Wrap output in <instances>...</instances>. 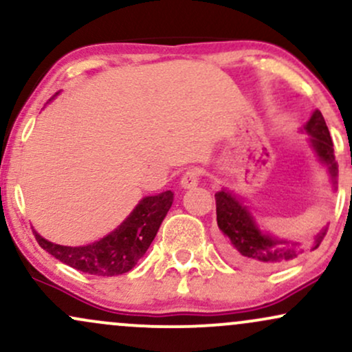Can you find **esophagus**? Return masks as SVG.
Masks as SVG:
<instances>
[{"label":"esophagus","instance_id":"1","mask_svg":"<svg viewBox=\"0 0 352 352\" xmlns=\"http://www.w3.org/2000/svg\"><path fill=\"white\" fill-rule=\"evenodd\" d=\"M200 177H201V170L199 167H190V168H187V170H185L184 175H182L180 185L184 188L195 187V185H199Z\"/></svg>","mask_w":352,"mask_h":352}]
</instances>
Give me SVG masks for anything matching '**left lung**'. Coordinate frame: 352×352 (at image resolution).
Returning a JSON list of instances; mask_svg holds the SVG:
<instances>
[{
    "label": "left lung",
    "instance_id": "obj_1",
    "mask_svg": "<svg viewBox=\"0 0 352 352\" xmlns=\"http://www.w3.org/2000/svg\"><path fill=\"white\" fill-rule=\"evenodd\" d=\"M305 131L311 135V145L322 164L328 167L331 182L336 187L338 162L334 157L333 140H331L328 125L319 111H314L311 119L306 122ZM217 200V223L223 235V243L230 256L246 266L254 268H276L292 263L302 253L301 243L298 241L278 240L258 228L256 221L248 212V208L238 201L228 190L215 193ZM328 227L314 236L311 250H316L326 236Z\"/></svg>",
    "mask_w": 352,
    "mask_h": 352
}]
</instances>
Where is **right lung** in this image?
Returning <instances> with one entry per match:
<instances>
[{"label":"right lung","mask_w":352,"mask_h":352,"mask_svg":"<svg viewBox=\"0 0 352 352\" xmlns=\"http://www.w3.org/2000/svg\"><path fill=\"white\" fill-rule=\"evenodd\" d=\"M170 190L144 197L122 223L107 236L86 246L56 245L34 232L36 241L63 263L96 276H117L131 272L144 256L172 207Z\"/></svg>","instance_id":"obj_1"}]
</instances>
